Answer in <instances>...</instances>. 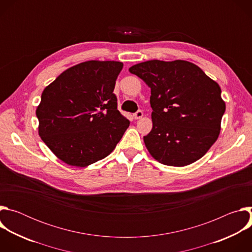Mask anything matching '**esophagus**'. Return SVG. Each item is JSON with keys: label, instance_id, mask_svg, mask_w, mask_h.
Returning a JSON list of instances; mask_svg holds the SVG:
<instances>
[{"label": "esophagus", "instance_id": "1", "mask_svg": "<svg viewBox=\"0 0 252 252\" xmlns=\"http://www.w3.org/2000/svg\"><path fill=\"white\" fill-rule=\"evenodd\" d=\"M142 117H143V114H142L141 111H137V112L133 115V118H134L135 120H139V119H141Z\"/></svg>", "mask_w": 252, "mask_h": 252}]
</instances>
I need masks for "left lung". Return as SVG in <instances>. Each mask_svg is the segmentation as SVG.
Returning a JSON list of instances; mask_svg holds the SVG:
<instances>
[{"mask_svg": "<svg viewBox=\"0 0 252 252\" xmlns=\"http://www.w3.org/2000/svg\"><path fill=\"white\" fill-rule=\"evenodd\" d=\"M128 70L151 88L153 128L143 136L151 156L170 166L201 158L221 128L225 102L220 85L183 60H152Z\"/></svg>", "mask_w": 252, "mask_h": 252, "instance_id": "obj_1", "label": "left lung"}]
</instances>
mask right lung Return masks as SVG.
Returning <instances> with one entry per match:
<instances>
[{
	"label": "right lung",
	"mask_w": 252,
	"mask_h": 252,
	"mask_svg": "<svg viewBox=\"0 0 252 252\" xmlns=\"http://www.w3.org/2000/svg\"><path fill=\"white\" fill-rule=\"evenodd\" d=\"M123 66L115 61L84 62L45 88L35 110L39 135L64 163L86 167L106 158L128 127L114 94Z\"/></svg>",
	"instance_id": "add662e5"
}]
</instances>
